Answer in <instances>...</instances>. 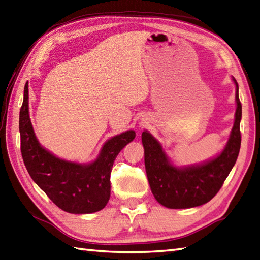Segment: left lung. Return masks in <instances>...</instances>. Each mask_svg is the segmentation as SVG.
Returning a JSON list of instances; mask_svg holds the SVG:
<instances>
[{"label":"left lung","instance_id":"obj_1","mask_svg":"<svg viewBox=\"0 0 260 260\" xmlns=\"http://www.w3.org/2000/svg\"><path fill=\"white\" fill-rule=\"evenodd\" d=\"M236 84L237 109L235 123L226 148L208 162L188 168L172 166L160 143L147 131L142 132L145 147V165L151 191L159 204L171 209H186L201 206L210 201L220 190L238 158L241 134V103Z\"/></svg>","mask_w":260,"mask_h":260}]
</instances>
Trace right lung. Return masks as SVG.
Instances as JSON below:
<instances>
[{"label":"right lung","mask_w":260,"mask_h":260,"mask_svg":"<svg viewBox=\"0 0 260 260\" xmlns=\"http://www.w3.org/2000/svg\"><path fill=\"white\" fill-rule=\"evenodd\" d=\"M21 153L28 175L60 209L91 213L103 209L110 198V175L118 153L135 139L129 130L108 140L94 162L80 165L56 158L40 146L28 117V85L20 110Z\"/></svg>","instance_id":"obj_1"}]
</instances>
